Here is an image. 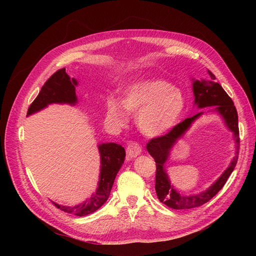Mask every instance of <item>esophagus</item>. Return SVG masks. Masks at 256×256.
I'll return each instance as SVG.
<instances>
[{"label":"esophagus","instance_id":"34e87169","mask_svg":"<svg viewBox=\"0 0 256 256\" xmlns=\"http://www.w3.org/2000/svg\"><path fill=\"white\" fill-rule=\"evenodd\" d=\"M141 152H142V147L136 142H130L126 148L127 156L130 158H134V157L138 156V154H141Z\"/></svg>","mask_w":256,"mask_h":256}]
</instances>
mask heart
Masks as SVG:
<instances>
[{
	"label": "heart",
	"mask_w": 256,
	"mask_h": 256,
	"mask_svg": "<svg viewBox=\"0 0 256 256\" xmlns=\"http://www.w3.org/2000/svg\"><path fill=\"white\" fill-rule=\"evenodd\" d=\"M186 109L184 92L164 79L134 82L122 92V104L110 98L106 118L115 126H122L128 112L136 113L138 127L145 136H158L171 130Z\"/></svg>",
	"instance_id": "obj_1"
}]
</instances>
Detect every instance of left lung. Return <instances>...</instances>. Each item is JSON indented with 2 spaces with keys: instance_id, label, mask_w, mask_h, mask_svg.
<instances>
[{
  "instance_id": "left-lung-1",
  "label": "left lung",
  "mask_w": 256,
  "mask_h": 256,
  "mask_svg": "<svg viewBox=\"0 0 256 256\" xmlns=\"http://www.w3.org/2000/svg\"><path fill=\"white\" fill-rule=\"evenodd\" d=\"M208 74L210 76V80L193 81L192 90L193 94H194V104L200 109L212 106V110L222 116L226 127L233 132L234 136L236 147L235 157L223 174L207 190L198 193V194L184 196L177 192L174 186L171 184L168 175L166 171V162L176 141L189 129L191 124L203 114V112H200L192 116V118H186L182 122L177 124L166 134L152 138L147 143L146 148L150 154V156L154 159V162H156V184H154V189H156L157 196L160 202L173 209L196 208L210 200L226 184L228 178L234 171L238 160L240 140L237 110L233 100L226 94V92L222 88L219 83L214 82V74L209 70Z\"/></svg>"
}]
</instances>
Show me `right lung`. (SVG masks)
Returning <instances> with one entry per match:
<instances>
[{
    "label": "right lung",
    "mask_w": 256,
    "mask_h": 256,
    "mask_svg": "<svg viewBox=\"0 0 256 256\" xmlns=\"http://www.w3.org/2000/svg\"><path fill=\"white\" fill-rule=\"evenodd\" d=\"M78 85L76 79H70L66 74V69H60L54 72L44 84L40 94L35 98L28 110V116L42 110L51 104H69L74 106L78 102L76 95V86ZM100 152V168L99 182L96 192L85 202L74 206H62L53 203L60 210L83 216L95 212L109 198L114 180L118 175L122 164L125 160V148L116 143H102L98 145Z\"/></svg>",
    "instance_id": "1"
}]
</instances>
